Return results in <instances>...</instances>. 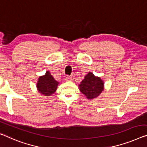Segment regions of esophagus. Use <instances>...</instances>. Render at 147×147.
<instances>
[{
	"instance_id": "obj_1",
	"label": "esophagus",
	"mask_w": 147,
	"mask_h": 147,
	"mask_svg": "<svg viewBox=\"0 0 147 147\" xmlns=\"http://www.w3.org/2000/svg\"><path fill=\"white\" fill-rule=\"evenodd\" d=\"M72 80V76H67L66 78H65V80L66 81H71Z\"/></svg>"
}]
</instances>
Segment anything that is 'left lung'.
Returning <instances> with one entry per match:
<instances>
[{
	"instance_id": "1",
	"label": "left lung",
	"mask_w": 147,
	"mask_h": 147,
	"mask_svg": "<svg viewBox=\"0 0 147 147\" xmlns=\"http://www.w3.org/2000/svg\"><path fill=\"white\" fill-rule=\"evenodd\" d=\"M104 81L90 72L85 76L84 79L79 85L80 91L88 100H92L99 96L104 90Z\"/></svg>"
}]
</instances>
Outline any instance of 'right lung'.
<instances>
[{
	"mask_svg": "<svg viewBox=\"0 0 147 147\" xmlns=\"http://www.w3.org/2000/svg\"><path fill=\"white\" fill-rule=\"evenodd\" d=\"M58 84L59 82L54 79L49 71H47L45 75L39 76L37 88L41 94L49 96L56 91Z\"/></svg>",
	"mask_w": 147,
	"mask_h": 147,
	"instance_id": "add662e5",
	"label": "right lung"
}]
</instances>
